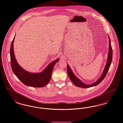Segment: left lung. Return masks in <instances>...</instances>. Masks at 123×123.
Returning a JSON list of instances; mask_svg holds the SVG:
<instances>
[{"mask_svg": "<svg viewBox=\"0 0 123 123\" xmlns=\"http://www.w3.org/2000/svg\"><path fill=\"white\" fill-rule=\"evenodd\" d=\"M109 52H108V60L107 62V64L105 66V67L103 70V73L100 78L98 79V80L96 81L95 83L90 84V85H86L83 83L80 80H79L74 74L71 69L70 68L68 64L67 65V73L69 75V78L72 82L76 86L81 87V88H89L91 87H92L94 86H96L98 84L101 83L105 76H106L108 72V70L110 68V65L112 62V56H113V50L112 48L111 44V41L109 37Z\"/></svg>", "mask_w": 123, "mask_h": 123, "instance_id": "8db88e82", "label": "left lung"}]
</instances>
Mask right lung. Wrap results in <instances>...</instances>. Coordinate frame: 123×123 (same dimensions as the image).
I'll return each instance as SVG.
<instances>
[{
	"label": "right lung",
	"instance_id": "add662e5",
	"mask_svg": "<svg viewBox=\"0 0 123 123\" xmlns=\"http://www.w3.org/2000/svg\"><path fill=\"white\" fill-rule=\"evenodd\" d=\"M15 37L11 43L10 49V64L14 73L23 83L27 86L34 87H44L49 83L51 78L54 65L59 61V59L51 63L41 73H31L25 71L18 64L15 58L13 49Z\"/></svg>",
	"mask_w": 123,
	"mask_h": 123
}]
</instances>
